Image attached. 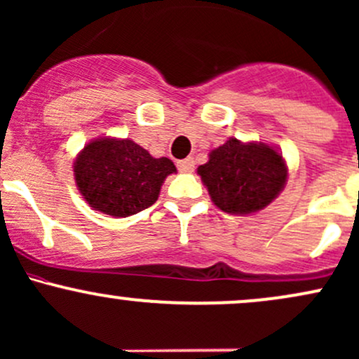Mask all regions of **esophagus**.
I'll return each mask as SVG.
<instances>
[{
	"instance_id": "esophagus-1",
	"label": "esophagus",
	"mask_w": 359,
	"mask_h": 359,
	"mask_svg": "<svg viewBox=\"0 0 359 359\" xmlns=\"http://www.w3.org/2000/svg\"><path fill=\"white\" fill-rule=\"evenodd\" d=\"M177 168H179V170L184 172V173L192 172V170H194V160H192V158H186V160L177 161Z\"/></svg>"
}]
</instances>
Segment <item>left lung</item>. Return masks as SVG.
I'll list each match as a JSON object with an SVG mask.
<instances>
[{
	"mask_svg": "<svg viewBox=\"0 0 359 359\" xmlns=\"http://www.w3.org/2000/svg\"><path fill=\"white\" fill-rule=\"evenodd\" d=\"M212 203L230 215L261 211L278 198L288 177L281 153L264 143L230 137L198 168Z\"/></svg>",
	"mask_w": 359,
	"mask_h": 359,
	"instance_id": "8db88e82",
	"label": "left lung"
}]
</instances>
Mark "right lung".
<instances>
[{
	"instance_id": "obj_1",
	"label": "right lung",
	"mask_w": 359,
	"mask_h": 359,
	"mask_svg": "<svg viewBox=\"0 0 359 359\" xmlns=\"http://www.w3.org/2000/svg\"><path fill=\"white\" fill-rule=\"evenodd\" d=\"M172 160L153 158L131 140L90 141L74 160V180L86 203L105 215L126 218L156 203Z\"/></svg>"
}]
</instances>
